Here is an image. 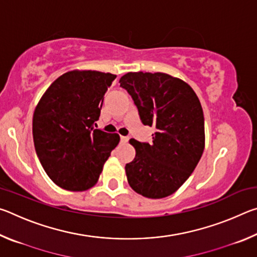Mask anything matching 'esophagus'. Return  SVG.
<instances>
[{
	"label": "esophagus",
	"mask_w": 257,
	"mask_h": 257,
	"mask_svg": "<svg viewBox=\"0 0 257 257\" xmlns=\"http://www.w3.org/2000/svg\"><path fill=\"white\" fill-rule=\"evenodd\" d=\"M120 139L122 143H127L129 141V137L128 136H120Z\"/></svg>",
	"instance_id": "esophagus-1"
}]
</instances>
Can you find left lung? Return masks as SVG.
<instances>
[{
    "label": "left lung",
    "mask_w": 257,
    "mask_h": 257,
    "mask_svg": "<svg viewBox=\"0 0 257 257\" xmlns=\"http://www.w3.org/2000/svg\"><path fill=\"white\" fill-rule=\"evenodd\" d=\"M119 82L133 97L143 124L156 129L151 144L130 139L136 156L125 164L129 185L145 197H167L188 179L202 158L201 102L188 84L167 73L128 72Z\"/></svg>",
    "instance_id": "8db88e82"
}]
</instances>
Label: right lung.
Listing matches in <instances>:
<instances>
[{
  "mask_svg": "<svg viewBox=\"0 0 257 257\" xmlns=\"http://www.w3.org/2000/svg\"><path fill=\"white\" fill-rule=\"evenodd\" d=\"M115 75L69 71L52 82L35 108L33 137L47 176L67 190L82 191L98 180L119 144L118 134L94 129Z\"/></svg>",
  "mask_w": 257,
  "mask_h": 257,
  "instance_id": "1",
  "label": "right lung"
}]
</instances>
